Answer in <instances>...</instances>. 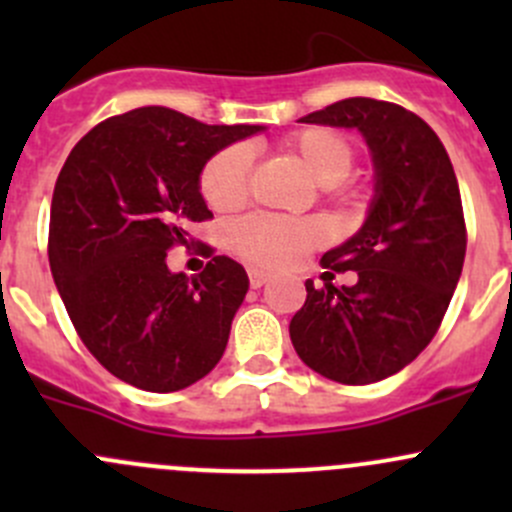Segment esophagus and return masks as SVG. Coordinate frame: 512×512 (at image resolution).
Returning <instances> with one entry per match:
<instances>
[{"label":"esophagus","instance_id":"1","mask_svg":"<svg viewBox=\"0 0 512 512\" xmlns=\"http://www.w3.org/2000/svg\"><path fill=\"white\" fill-rule=\"evenodd\" d=\"M270 282V275L262 270H250V287L252 289H260L262 285H267Z\"/></svg>","mask_w":512,"mask_h":512}]
</instances>
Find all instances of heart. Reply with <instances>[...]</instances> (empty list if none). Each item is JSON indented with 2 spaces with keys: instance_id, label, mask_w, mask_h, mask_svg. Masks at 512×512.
<instances>
[{
  "instance_id": "1",
  "label": "heart",
  "mask_w": 512,
  "mask_h": 512,
  "mask_svg": "<svg viewBox=\"0 0 512 512\" xmlns=\"http://www.w3.org/2000/svg\"><path fill=\"white\" fill-rule=\"evenodd\" d=\"M287 156L307 170L322 188H337L354 168V148L342 133L332 128H304L285 141ZM250 153L245 146L220 151L203 170V195L213 210L240 208L247 193ZM327 230L319 220H285L270 215H252L230 232L232 250L257 267L280 270L289 267L304 250L319 245Z\"/></svg>"
}]
</instances>
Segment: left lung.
Segmentation results:
<instances>
[{
	"label": "left lung",
	"instance_id": "obj_1",
	"mask_svg": "<svg viewBox=\"0 0 512 512\" xmlns=\"http://www.w3.org/2000/svg\"><path fill=\"white\" fill-rule=\"evenodd\" d=\"M299 121L361 133L374 198L359 230L322 257L324 267L359 280L322 289L307 280L289 337L317 374L374 384L428 347L456 292L466 257L461 190L436 131L396 103L344 98Z\"/></svg>",
	"mask_w": 512,
	"mask_h": 512
}]
</instances>
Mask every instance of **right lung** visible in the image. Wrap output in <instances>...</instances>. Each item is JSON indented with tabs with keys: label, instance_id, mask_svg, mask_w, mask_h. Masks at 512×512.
Returning a JSON list of instances; mask_svg holds the SVG:
<instances>
[{
	"label": "right lung",
	"instance_id": "right-lung-1",
	"mask_svg": "<svg viewBox=\"0 0 512 512\" xmlns=\"http://www.w3.org/2000/svg\"><path fill=\"white\" fill-rule=\"evenodd\" d=\"M265 126H208L165 106L98 123L74 146L51 198L49 265L81 342L143 391H180L215 369L250 280L230 257L170 272L168 250L213 218L205 163Z\"/></svg>",
	"mask_w": 512,
	"mask_h": 512
}]
</instances>
